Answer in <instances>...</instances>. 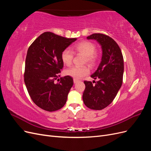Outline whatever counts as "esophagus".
Listing matches in <instances>:
<instances>
[{
    "label": "esophagus",
    "instance_id": "obj_1",
    "mask_svg": "<svg viewBox=\"0 0 151 151\" xmlns=\"http://www.w3.org/2000/svg\"><path fill=\"white\" fill-rule=\"evenodd\" d=\"M79 81V80H77V79H74V84H76L77 83H78Z\"/></svg>",
    "mask_w": 151,
    "mask_h": 151
}]
</instances>
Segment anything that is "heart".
I'll use <instances>...</instances> for the list:
<instances>
[{"instance_id": "b5f03b06", "label": "heart", "mask_w": 151, "mask_h": 151, "mask_svg": "<svg viewBox=\"0 0 151 151\" xmlns=\"http://www.w3.org/2000/svg\"><path fill=\"white\" fill-rule=\"evenodd\" d=\"M96 45L89 41H83L75 45L72 48V52L70 50L65 49L61 54L62 62L67 66L72 64L74 54H81L84 56V63H87L91 67H94L98 61L99 53L96 51ZM67 76H70L76 79H79L89 74V69L87 66L72 67L65 72Z\"/></svg>"}]
</instances>
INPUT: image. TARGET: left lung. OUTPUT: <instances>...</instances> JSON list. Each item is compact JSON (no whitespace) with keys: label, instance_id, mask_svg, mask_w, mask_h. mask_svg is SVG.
Instances as JSON below:
<instances>
[{"label":"left lung","instance_id":"obj_1","mask_svg":"<svg viewBox=\"0 0 151 151\" xmlns=\"http://www.w3.org/2000/svg\"><path fill=\"white\" fill-rule=\"evenodd\" d=\"M87 39L96 40L101 45L103 53L98 69L91 76L99 81L95 85L91 81H84L86 88L83 99L88 108L101 110L112 103L121 88L124 71L123 57L119 46L109 36L94 33Z\"/></svg>","mask_w":151,"mask_h":151}]
</instances>
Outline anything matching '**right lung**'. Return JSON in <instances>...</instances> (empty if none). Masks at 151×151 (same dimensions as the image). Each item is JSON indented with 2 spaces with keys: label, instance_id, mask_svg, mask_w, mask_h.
I'll return each mask as SVG.
<instances>
[{
  "label": "right lung",
  "instance_id": "1",
  "mask_svg": "<svg viewBox=\"0 0 151 151\" xmlns=\"http://www.w3.org/2000/svg\"><path fill=\"white\" fill-rule=\"evenodd\" d=\"M77 38H67L45 32L32 43L27 52L24 83L31 99L47 111H57L64 106L74 84L72 77H60L63 67L61 54Z\"/></svg>",
  "mask_w": 151,
  "mask_h": 151
}]
</instances>
